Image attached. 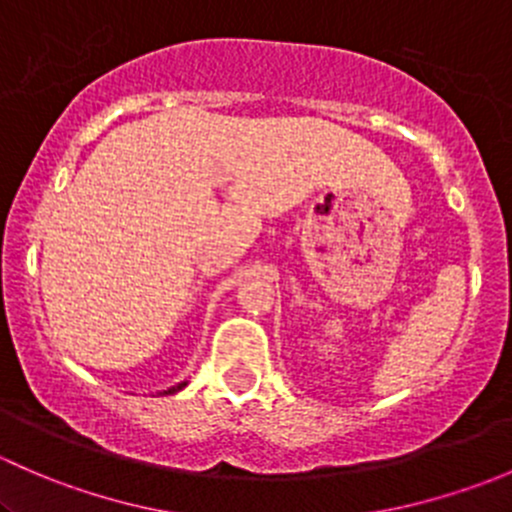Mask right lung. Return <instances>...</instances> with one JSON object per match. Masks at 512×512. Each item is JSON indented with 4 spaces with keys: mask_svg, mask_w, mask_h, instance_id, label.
I'll return each instance as SVG.
<instances>
[{
    "mask_svg": "<svg viewBox=\"0 0 512 512\" xmlns=\"http://www.w3.org/2000/svg\"><path fill=\"white\" fill-rule=\"evenodd\" d=\"M183 386H185V381H183V384H178V386H173V389H168V391H163V394H165V396H168V394H175V391H180V389H183Z\"/></svg>",
    "mask_w": 512,
    "mask_h": 512,
    "instance_id": "add662e5",
    "label": "right lung"
}]
</instances>
